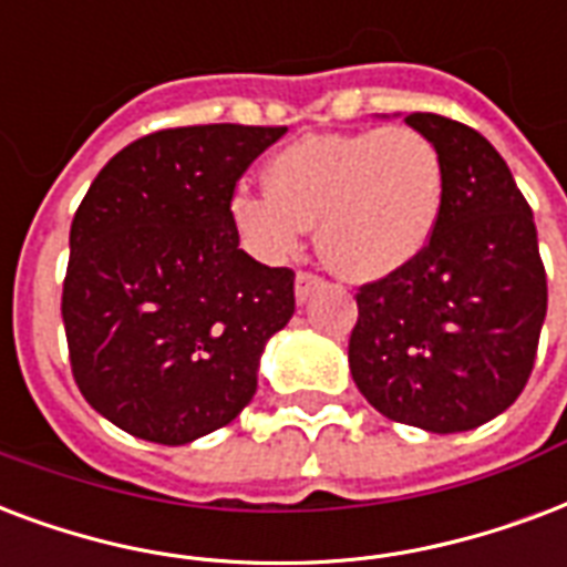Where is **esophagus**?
Here are the masks:
<instances>
[{"label": "esophagus", "instance_id": "1", "mask_svg": "<svg viewBox=\"0 0 567 567\" xmlns=\"http://www.w3.org/2000/svg\"><path fill=\"white\" fill-rule=\"evenodd\" d=\"M321 288V279L312 274H297V285H293V293H297V302H306L315 291Z\"/></svg>", "mask_w": 567, "mask_h": 567}]
</instances>
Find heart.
Returning <instances> with one entry per match:
<instances>
[{
	"mask_svg": "<svg viewBox=\"0 0 567 567\" xmlns=\"http://www.w3.org/2000/svg\"><path fill=\"white\" fill-rule=\"evenodd\" d=\"M267 193L237 189L231 226L265 261L300 249L318 226V252L332 274L380 282L413 265L431 244L443 207V159L413 127L312 133L276 151Z\"/></svg>",
	"mask_w": 567,
	"mask_h": 567,
	"instance_id": "heart-1",
	"label": "heart"
}]
</instances>
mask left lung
<instances>
[{
  "label": "left lung",
  "instance_id": "left-lung-1",
  "mask_svg": "<svg viewBox=\"0 0 567 567\" xmlns=\"http://www.w3.org/2000/svg\"><path fill=\"white\" fill-rule=\"evenodd\" d=\"M443 159V207L413 265L357 293L348 362L374 410L457 434L508 410L533 374L547 315L533 210L499 151L461 121L404 118Z\"/></svg>",
  "mask_w": 567,
  "mask_h": 567
}]
</instances>
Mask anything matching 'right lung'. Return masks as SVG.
Returning a JSON list of instances; mask_svg holds the SVG:
<instances>
[{"instance_id": "add662e5", "label": "right lung", "mask_w": 567, "mask_h": 567, "mask_svg": "<svg viewBox=\"0 0 567 567\" xmlns=\"http://www.w3.org/2000/svg\"><path fill=\"white\" fill-rule=\"evenodd\" d=\"M288 127L198 124L130 142L71 226L62 318L73 380L112 425L184 446L252 401L293 270L240 249L228 198Z\"/></svg>"}]
</instances>
